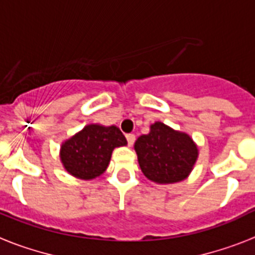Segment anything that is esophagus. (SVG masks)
Here are the masks:
<instances>
[{"mask_svg":"<svg viewBox=\"0 0 255 255\" xmlns=\"http://www.w3.org/2000/svg\"><path fill=\"white\" fill-rule=\"evenodd\" d=\"M126 138H127L128 145L131 146V145H133L134 140H136V136H134L133 133H128V134H126Z\"/></svg>","mask_w":255,"mask_h":255,"instance_id":"34e87169","label":"esophagus"}]
</instances>
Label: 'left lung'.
Segmentation results:
<instances>
[{"mask_svg": "<svg viewBox=\"0 0 255 255\" xmlns=\"http://www.w3.org/2000/svg\"><path fill=\"white\" fill-rule=\"evenodd\" d=\"M137 160L148 179L157 183H174L185 179L198 158V148L186 133L157 122L150 132L134 142Z\"/></svg>", "mask_w": 255, "mask_h": 255, "instance_id": "obj_1", "label": "left lung"}]
</instances>
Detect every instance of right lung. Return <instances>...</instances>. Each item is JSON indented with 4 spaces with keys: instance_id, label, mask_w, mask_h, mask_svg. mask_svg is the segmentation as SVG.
Segmentation results:
<instances>
[{
    "instance_id": "add662e5",
    "label": "right lung",
    "mask_w": 255,
    "mask_h": 255,
    "mask_svg": "<svg viewBox=\"0 0 255 255\" xmlns=\"http://www.w3.org/2000/svg\"><path fill=\"white\" fill-rule=\"evenodd\" d=\"M126 144L124 134L115 126L90 124L64 142L60 158L68 173L81 179H92L106 170L114 148Z\"/></svg>"
}]
</instances>
